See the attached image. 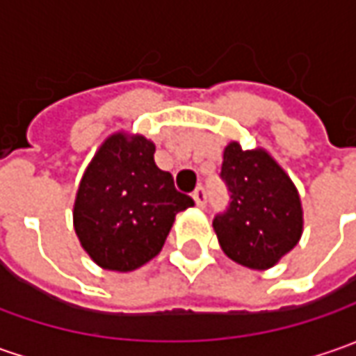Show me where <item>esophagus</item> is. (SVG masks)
<instances>
[{
    "label": "esophagus",
    "instance_id": "1",
    "mask_svg": "<svg viewBox=\"0 0 356 356\" xmlns=\"http://www.w3.org/2000/svg\"><path fill=\"white\" fill-rule=\"evenodd\" d=\"M192 198H194V202L198 204L200 208H204V206H206V190H204L202 186H198V188L194 190Z\"/></svg>",
    "mask_w": 356,
    "mask_h": 356
}]
</instances>
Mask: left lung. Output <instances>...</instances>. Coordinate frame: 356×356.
I'll return each mask as SVG.
<instances>
[{
  "label": "left lung",
  "mask_w": 356,
  "mask_h": 356,
  "mask_svg": "<svg viewBox=\"0 0 356 356\" xmlns=\"http://www.w3.org/2000/svg\"><path fill=\"white\" fill-rule=\"evenodd\" d=\"M222 180L229 206L213 218V232L229 259L250 269H269L299 243L303 206L289 174L266 148H224Z\"/></svg>",
  "instance_id": "left-lung-1"
}]
</instances>
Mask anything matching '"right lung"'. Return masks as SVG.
Segmentation results:
<instances>
[{
  "instance_id": "obj_1",
  "label": "right lung",
  "mask_w": 356,
  "mask_h": 356,
  "mask_svg": "<svg viewBox=\"0 0 356 356\" xmlns=\"http://www.w3.org/2000/svg\"><path fill=\"white\" fill-rule=\"evenodd\" d=\"M156 146L118 130L104 140L83 174L73 226L83 250L103 269L134 271L156 257L176 213L194 200L174 188L154 162Z\"/></svg>"
}]
</instances>
